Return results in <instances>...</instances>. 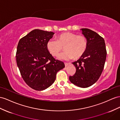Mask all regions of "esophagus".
Instances as JSON below:
<instances>
[{
	"instance_id": "obj_1",
	"label": "esophagus",
	"mask_w": 120,
	"mask_h": 120,
	"mask_svg": "<svg viewBox=\"0 0 120 120\" xmlns=\"http://www.w3.org/2000/svg\"><path fill=\"white\" fill-rule=\"evenodd\" d=\"M64 64H65V67H66V66H67L68 65H69V64H70V63H64Z\"/></svg>"
}]
</instances>
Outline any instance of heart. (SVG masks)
Returning <instances> with one entry per match:
<instances>
[{
	"mask_svg": "<svg viewBox=\"0 0 120 120\" xmlns=\"http://www.w3.org/2000/svg\"><path fill=\"white\" fill-rule=\"evenodd\" d=\"M87 46V40L84 36L71 32L61 34L58 36L57 40L50 39L47 43L48 50L55 57L58 56L64 47L65 51L58 57V59L63 60L81 57L86 51Z\"/></svg>",
	"mask_w": 120,
	"mask_h": 120,
	"instance_id": "heart-1",
	"label": "heart"
}]
</instances>
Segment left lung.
I'll list each match as a JSON object with an SVG mask.
<instances>
[{
    "label": "left lung",
    "instance_id": "left-lung-1",
    "mask_svg": "<svg viewBox=\"0 0 120 120\" xmlns=\"http://www.w3.org/2000/svg\"><path fill=\"white\" fill-rule=\"evenodd\" d=\"M87 38L88 46L85 53L76 61L72 63L76 68L70 82L81 88H87L97 82L101 75L106 58L104 39L99 34L88 28L81 29Z\"/></svg>",
    "mask_w": 120,
    "mask_h": 120
}]
</instances>
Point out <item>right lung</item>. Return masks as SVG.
<instances>
[{
	"label": "right lung",
	"mask_w": 120,
	"mask_h": 120,
	"mask_svg": "<svg viewBox=\"0 0 120 120\" xmlns=\"http://www.w3.org/2000/svg\"><path fill=\"white\" fill-rule=\"evenodd\" d=\"M54 33L34 29L22 38L17 49L16 61L24 81L30 87L43 91L53 84L57 72L65 67L47 48Z\"/></svg>",
	"instance_id": "1"
}]
</instances>
